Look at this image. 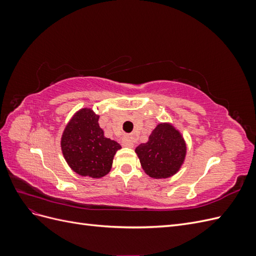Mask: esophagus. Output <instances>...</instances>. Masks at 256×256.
<instances>
[{
  "label": "esophagus",
  "instance_id": "34e87169",
  "mask_svg": "<svg viewBox=\"0 0 256 256\" xmlns=\"http://www.w3.org/2000/svg\"><path fill=\"white\" fill-rule=\"evenodd\" d=\"M122 144H124V146L130 147V148H131V147H134V143L132 138L129 136H124V138H122Z\"/></svg>",
  "mask_w": 256,
  "mask_h": 256
}]
</instances>
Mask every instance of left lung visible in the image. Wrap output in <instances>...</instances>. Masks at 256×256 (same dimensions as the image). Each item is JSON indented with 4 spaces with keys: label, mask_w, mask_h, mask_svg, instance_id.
<instances>
[{
    "label": "left lung",
    "mask_w": 256,
    "mask_h": 256,
    "mask_svg": "<svg viewBox=\"0 0 256 256\" xmlns=\"http://www.w3.org/2000/svg\"><path fill=\"white\" fill-rule=\"evenodd\" d=\"M144 172L154 180H162L180 171L187 154V145L171 122H160L148 138L136 148Z\"/></svg>",
    "instance_id": "1"
}]
</instances>
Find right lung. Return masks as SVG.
Returning a JSON list of instances; mask_svg holds the SVG:
<instances>
[{
	"mask_svg": "<svg viewBox=\"0 0 256 256\" xmlns=\"http://www.w3.org/2000/svg\"><path fill=\"white\" fill-rule=\"evenodd\" d=\"M99 115L90 108L76 111L60 138L63 156L74 172L81 176L102 178L110 172L114 154L122 146L104 136Z\"/></svg>",
	"mask_w": 256,
	"mask_h": 256,
	"instance_id": "add662e5",
	"label": "right lung"
}]
</instances>
